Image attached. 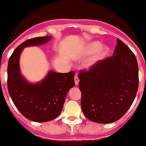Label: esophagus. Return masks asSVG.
<instances>
[{"instance_id":"obj_1","label":"esophagus","mask_w":146,"mask_h":146,"mask_svg":"<svg viewBox=\"0 0 146 146\" xmlns=\"http://www.w3.org/2000/svg\"><path fill=\"white\" fill-rule=\"evenodd\" d=\"M78 83H79L78 77L77 76V75H75V77H74V84H75V85H78Z\"/></svg>"}]
</instances>
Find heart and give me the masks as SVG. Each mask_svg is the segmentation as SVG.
<instances>
[{
    "instance_id": "heart-1",
    "label": "heart",
    "mask_w": 146,
    "mask_h": 146,
    "mask_svg": "<svg viewBox=\"0 0 146 146\" xmlns=\"http://www.w3.org/2000/svg\"><path fill=\"white\" fill-rule=\"evenodd\" d=\"M83 53L85 54H92L95 53L91 62L92 65H94L103 61L108 57L110 53V48L107 45H102L101 42L96 40L88 43L83 49Z\"/></svg>"
}]
</instances>
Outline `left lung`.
<instances>
[{
  "mask_svg": "<svg viewBox=\"0 0 146 146\" xmlns=\"http://www.w3.org/2000/svg\"><path fill=\"white\" fill-rule=\"evenodd\" d=\"M113 56L78 74L81 109L85 117L100 123L119 120L130 108L139 86L137 60L117 39Z\"/></svg>",
  "mask_w": 146,
  "mask_h": 146,
  "instance_id": "1",
  "label": "left lung"
}]
</instances>
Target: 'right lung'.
<instances>
[{
    "instance_id": "1",
    "label": "right lung",
    "mask_w": 146,
    "mask_h": 146,
    "mask_svg": "<svg viewBox=\"0 0 146 146\" xmlns=\"http://www.w3.org/2000/svg\"><path fill=\"white\" fill-rule=\"evenodd\" d=\"M52 39L44 36L29 39L13 51L7 66V88L14 105L22 115L36 122H46L60 115L68 92L74 86V72L58 73L50 70L38 83L27 80L20 71L23 49L40 46Z\"/></svg>"
}]
</instances>
